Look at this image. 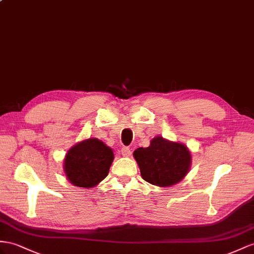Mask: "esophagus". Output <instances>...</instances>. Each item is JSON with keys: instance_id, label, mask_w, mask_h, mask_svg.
I'll return each mask as SVG.
<instances>
[{"instance_id": "1", "label": "esophagus", "mask_w": 254, "mask_h": 254, "mask_svg": "<svg viewBox=\"0 0 254 254\" xmlns=\"http://www.w3.org/2000/svg\"><path fill=\"white\" fill-rule=\"evenodd\" d=\"M131 153H132V151H131V149H129L128 147H122L121 148V154L123 155V157H129V155H131Z\"/></svg>"}]
</instances>
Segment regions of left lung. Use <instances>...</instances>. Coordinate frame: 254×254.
<instances>
[{"mask_svg":"<svg viewBox=\"0 0 254 254\" xmlns=\"http://www.w3.org/2000/svg\"><path fill=\"white\" fill-rule=\"evenodd\" d=\"M147 183L158 187L178 184L191 166V152L184 144L170 141L157 136L147 148H137L133 153Z\"/></svg>","mask_w":254,"mask_h":254,"instance_id":"1","label":"left lung"}]
</instances>
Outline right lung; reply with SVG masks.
<instances>
[{
  "label": "right lung",
  "mask_w": 254,
  "mask_h": 254,
  "mask_svg": "<svg viewBox=\"0 0 254 254\" xmlns=\"http://www.w3.org/2000/svg\"><path fill=\"white\" fill-rule=\"evenodd\" d=\"M113 161L112 148L97 138H89L69 149L63 168L70 184L90 189L106 178Z\"/></svg>",
  "instance_id": "right-lung-1"
}]
</instances>
